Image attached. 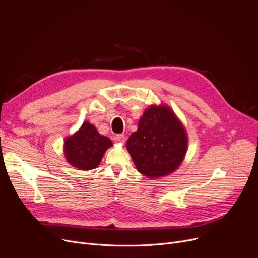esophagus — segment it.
<instances>
[{
    "label": "esophagus",
    "mask_w": 258,
    "mask_h": 258,
    "mask_svg": "<svg viewBox=\"0 0 258 258\" xmlns=\"http://www.w3.org/2000/svg\"><path fill=\"white\" fill-rule=\"evenodd\" d=\"M115 140H116V142H119V143H124L125 142V136L123 134H119L115 137Z\"/></svg>",
    "instance_id": "obj_1"
}]
</instances>
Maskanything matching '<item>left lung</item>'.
I'll use <instances>...</instances> for the list:
<instances>
[{
    "mask_svg": "<svg viewBox=\"0 0 258 258\" xmlns=\"http://www.w3.org/2000/svg\"><path fill=\"white\" fill-rule=\"evenodd\" d=\"M188 138L182 122L166 105H151L139 120L126 148L139 172L151 179L164 177L184 160Z\"/></svg>",
    "mask_w": 258,
    "mask_h": 258,
    "instance_id": "obj_1",
    "label": "left lung"
}]
</instances>
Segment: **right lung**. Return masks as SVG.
Instances as JSON below:
<instances>
[{
	"mask_svg": "<svg viewBox=\"0 0 258 258\" xmlns=\"http://www.w3.org/2000/svg\"><path fill=\"white\" fill-rule=\"evenodd\" d=\"M112 141L100 135L96 127L86 121L72 136L66 138L63 152L67 161L81 170L96 168Z\"/></svg>",
	"mask_w": 258,
	"mask_h": 258,
	"instance_id": "obj_1",
	"label": "right lung"
}]
</instances>
